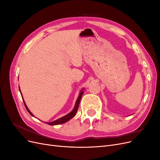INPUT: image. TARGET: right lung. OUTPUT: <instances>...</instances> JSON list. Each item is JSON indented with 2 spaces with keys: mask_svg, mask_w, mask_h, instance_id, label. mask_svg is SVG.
Listing matches in <instances>:
<instances>
[{
  "mask_svg": "<svg viewBox=\"0 0 160 160\" xmlns=\"http://www.w3.org/2000/svg\"><path fill=\"white\" fill-rule=\"evenodd\" d=\"M19 90H20V88H19ZM83 90H82V91H81V93H80V94H79V97H78V98H77V101H76L75 108H74L73 110H72L71 113H69V114H67V115L64 116V117L61 118H59V119H58L54 121V122H48V123H47L48 125H55L62 124V123H65V122H68V121H69V119H71V118H73L74 116H75V115L76 113H77V109H78V108H79V103H80V100H81V99L82 95H83V93H84V92H83ZM20 91H21V90H20ZM21 95H22V93H21ZM21 96H22V95H21ZM22 100H23V98H22ZM23 102H24V104H25V108H26V109H27L28 112L32 116H33L32 113L29 111V109H28L27 106L26 105V104H25V101H23Z\"/></svg>",
  "mask_w": 160,
  "mask_h": 160,
  "instance_id": "right-lung-1",
  "label": "right lung"
}]
</instances>
